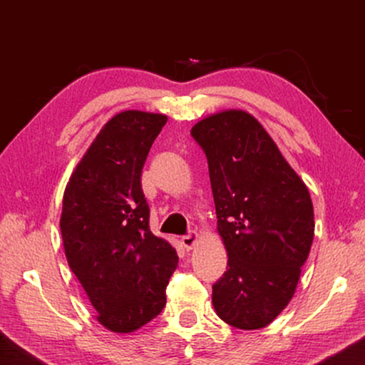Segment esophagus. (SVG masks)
Returning <instances> with one entry per match:
<instances>
[{
  "instance_id": "34e87169",
  "label": "esophagus",
  "mask_w": 365,
  "mask_h": 365,
  "mask_svg": "<svg viewBox=\"0 0 365 365\" xmlns=\"http://www.w3.org/2000/svg\"><path fill=\"white\" fill-rule=\"evenodd\" d=\"M196 242H197V235L195 233V232H191V233H188V235H185V237H182V240H180V243H182V246L187 251H190V250H193V246L196 245Z\"/></svg>"
}]
</instances>
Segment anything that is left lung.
Wrapping results in <instances>:
<instances>
[{"label": "left lung", "instance_id": "obj_1", "mask_svg": "<svg viewBox=\"0 0 365 365\" xmlns=\"http://www.w3.org/2000/svg\"><path fill=\"white\" fill-rule=\"evenodd\" d=\"M209 165L227 272L212 285L217 316L240 330L267 327L292 301L314 240L309 190L265 128L245 110L191 128Z\"/></svg>", "mask_w": 365, "mask_h": 365}]
</instances>
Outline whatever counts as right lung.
Wrapping results in <instances>:
<instances>
[{
  "label": "right lung",
  "instance_id": "obj_1",
  "mask_svg": "<svg viewBox=\"0 0 365 365\" xmlns=\"http://www.w3.org/2000/svg\"><path fill=\"white\" fill-rule=\"evenodd\" d=\"M164 114H115L80 159L66 185L61 235L67 262L82 283L96 319L130 333L165 306L178 256L150 230L141 170Z\"/></svg>",
  "mask_w": 365,
  "mask_h": 365
}]
</instances>
